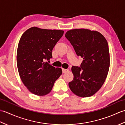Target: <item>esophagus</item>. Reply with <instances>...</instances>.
Here are the masks:
<instances>
[{
    "mask_svg": "<svg viewBox=\"0 0 125 125\" xmlns=\"http://www.w3.org/2000/svg\"><path fill=\"white\" fill-rule=\"evenodd\" d=\"M69 71L68 69H65L62 68V72H63V73H65L66 72H67V71Z\"/></svg>",
    "mask_w": 125,
    "mask_h": 125,
    "instance_id": "obj_1",
    "label": "esophagus"
}]
</instances>
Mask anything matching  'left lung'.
Returning <instances> with one entry per match:
<instances>
[{"mask_svg":"<svg viewBox=\"0 0 125 125\" xmlns=\"http://www.w3.org/2000/svg\"><path fill=\"white\" fill-rule=\"evenodd\" d=\"M76 54L83 58L81 67L73 66L71 91L80 97L95 94L104 83L110 64L107 41L102 34L87 29H74L65 33Z\"/></svg>","mask_w":125,"mask_h":125,"instance_id":"left-lung-1","label":"left lung"}]
</instances>
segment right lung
Masks as SVG:
<instances>
[{
  "label": "right lung",
  "instance_id": "right-lung-1",
  "mask_svg": "<svg viewBox=\"0 0 125 125\" xmlns=\"http://www.w3.org/2000/svg\"><path fill=\"white\" fill-rule=\"evenodd\" d=\"M64 31L33 27L25 31L19 42L17 63L22 83L32 94L43 96L52 91L62 75L60 68L45 62L52 58V50Z\"/></svg>",
  "mask_w": 125,
  "mask_h": 125
}]
</instances>
